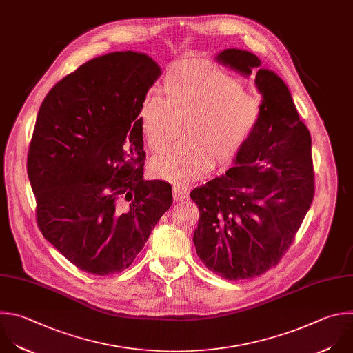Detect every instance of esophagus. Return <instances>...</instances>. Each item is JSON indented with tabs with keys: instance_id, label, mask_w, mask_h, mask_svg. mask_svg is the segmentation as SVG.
Listing matches in <instances>:
<instances>
[{
	"instance_id": "esophagus-1",
	"label": "esophagus",
	"mask_w": 353,
	"mask_h": 353,
	"mask_svg": "<svg viewBox=\"0 0 353 353\" xmlns=\"http://www.w3.org/2000/svg\"><path fill=\"white\" fill-rule=\"evenodd\" d=\"M188 196V190L183 185H174L173 187V199L176 202H180Z\"/></svg>"
}]
</instances>
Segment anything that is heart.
<instances>
[{
	"instance_id": "heart-1",
	"label": "heart",
	"mask_w": 353,
	"mask_h": 353,
	"mask_svg": "<svg viewBox=\"0 0 353 353\" xmlns=\"http://www.w3.org/2000/svg\"><path fill=\"white\" fill-rule=\"evenodd\" d=\"M241 80L206 62H184L163 79L165 98L147 95L139 109L140 130L155 152L165 151L179 122H185L183 141L155 158L152 173L185 185L205 177L214 166L237 158L262 114L258 97L244 91Z\"/></svg>"
}]
</instances>
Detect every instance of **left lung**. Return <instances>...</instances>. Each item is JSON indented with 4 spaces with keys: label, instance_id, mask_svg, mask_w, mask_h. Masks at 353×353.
<instances>
[{
    "label": "left lung",
    "instance_id": "1",
    "mask_svg": "<svg viewBox=\"0 0 353 353\" xmlns=\"http://www.w3.org/2000/svg\"><path fill=\"white\" fill-rule=\"evenodd\" d=\"M216 61L255 74L262 94L261 121L234 166L190 194L199 209L196 255L237 281L266 273L292 244L314 195L312 139L287 84L255 54L227 48Z\"/></svg>",
    "mask_w": 353,
    "mask_h": 353
}]
</instances>
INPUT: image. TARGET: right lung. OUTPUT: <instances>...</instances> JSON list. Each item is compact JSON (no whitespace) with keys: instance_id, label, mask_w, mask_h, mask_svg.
Masks as SVG:
<instances>
[{"instance_id":"add662e5","label":"right lung","mask_w":353,"mask_h":353,"mask_svg":"<svg viewBox=\"0 0 353 353\" xmlns=\"http://www.w3.org/2000/svg\"><path fill=\"white\" fill-rule=\"evenodd\" d=\"M147 54L116 51L58 81L44 98L28 155L43 236L80 270L128 269L173 202L144 180L139 109L161 76Z\"/></svg>"}]
</instances>
